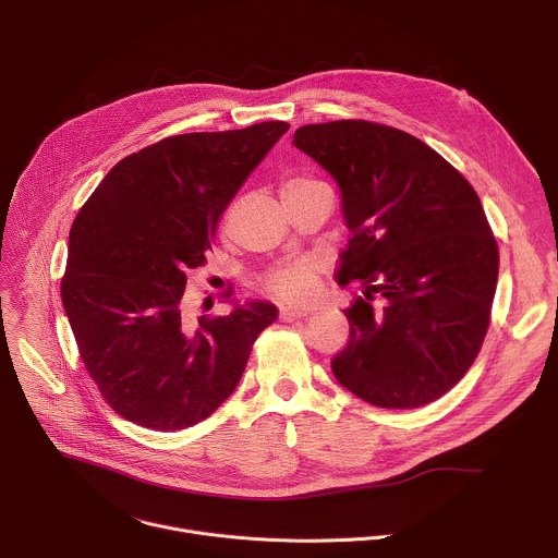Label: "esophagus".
I'll return each mask as SVG.
<instances>
[{"label":"esophagus","instance_id":"1","mask_svg":"<svg viewBox=\"0 0 558 558\" xmlns=\"http://www.w3.org/2000/svg\"><path fill=\"white\" fill-rule=\"evenodd\" d=\"M308 313H313L311 308H298V306H282L280 308V320L282 323H293V320H300V317H306Z\"/></svg>","mask_w":558,"mask_h":558}]
</instances>
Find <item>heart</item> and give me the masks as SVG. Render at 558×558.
I'll list each match as a JSON object with an SVG mask.
<instances>
[{
	"mask_svg": "<svg viewBox=\"0 0 558 558\" xmlns=\"http://www.w3.org/2000/svg\"><path fill=\"white\" fill-rule=\"evenodd\" d=\"M320 183L311 177H291L282 183V194ZM320 265L315 260H293V263H284L278 265L269 271H265L263 276H258L256 284L260 289L263 295H267L269 300L282 302V304H308L313 302L317 295H320Z\"/></svg>",
	"mask_w": 558,
	"mask_h": 558,
	"instance_id": "b5f03b06",
	"label": "heart"
}]
</instances>
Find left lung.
<instances>
[{
	"label": "left lung",
	"instance_id": "obj_1",
	"mask_svg": "<svg viewBox=\"0 0 558 558\" xmlns=\"http://www.w3.org/2000/svg\"><path fill=\"white\" fill-rule=\"evenodd\" d=\"M293 145L340 185L351 238L338 282L362 287L333 375L379 409L439 400L490 327L499 245L480 196L441 154L384 123L302 125Z\"/></svg>",
	"mask_w": 558,
	"mask_h": 558
}]
</instances>
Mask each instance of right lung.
Wrapping results in <instances>:
<instances>
[{"label":"right lung","mask_w":558,"mask_h":558,"mask_svg":"<svg viewBox=\"0 0 558 558\" xmlns=\"http://www.w3.org/2000/svg\"><path fill=\"white\" fill-rule=\"evenodd\" d=\"M287 130L265 121L161 138L121 158L78 209L61 302L86 371L123 420L161 433L207 420L276 323L269 302L194 320L183 293L220 214Z\"/></svg>","instance_id":"1"}]
</instances>
